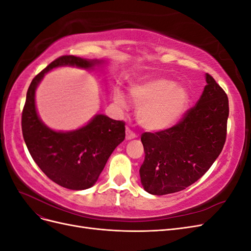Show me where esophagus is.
Instances as JSON below:
<instances>
[{
    "label": "esophagus",
    "instance_id": "obj_1",
    "mask_svg": "<svg viewBox=\"0 0 251 251\" xmlns=\"http://www.w3.org/2000/svg\"><path fill=\"white\" fill-rule=\"evenodd\" d=\"M137 137V135H136L131 128H128V127H126V140H132V139H134V138H136Z\"/></svg>",
    "mask_w": 251,
    "mask_h": 251
}]
</instances>
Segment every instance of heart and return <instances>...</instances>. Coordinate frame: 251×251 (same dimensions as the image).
<instances>
[{"instance_id":"obj_1","label":"heart","mask_w":251,"mask_h":251,"mask_svg":"<svg viewBox=\"0 0 251 251\" xmlns=\"http://www.w3.org/2000/svg\"><path fill=\"white\" fill-rule=\"evenodd\" d=\"M130 95L138 107V123L149 131H164L177 125L191 101L187 89L168 78L142 80L130 88ZM114 100L120 108H126L121 92L117 91Z\"/></svg>"}]
</instances>
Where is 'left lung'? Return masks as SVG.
Instances as JSON below:
<instances>
[{
    "mask_svg": "<svg viewBox=\"0 0 251 251\" xmlns=\"http://www.w3.org/2000/svg\"><path fill=\"white\" fill-rule=\"evenodd\" d=\"M206 86L194 108L168 130L141 135V184L151 195L183 191L206 173L226 140L228 97L206 73Z\"/></svg>",
    "mask_w": 251,
    "mask_h": 251,
    "instance_id": "8db88e82",
    "label": "left lung"
}]
</instances>
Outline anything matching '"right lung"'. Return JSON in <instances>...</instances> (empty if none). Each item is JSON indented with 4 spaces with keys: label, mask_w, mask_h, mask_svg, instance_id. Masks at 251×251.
I'll return each mask as SVG.
<instances>
[{
    "label": "right lung",
    "mask_w": 251,
    "mask_h": 251,
    "mask_svg": "<svg viewBox=\"0 0 251 251\" xmlns=\"http://www.w3.org/2000/svg\"><path fill=\"white\" fill-rule=\"evenodd\" d=\"M105 63L74 55L56 58L32 79L22 113V132L34 162L56 184L82 191L95 184L109 157L125 140V123L97 114L77 130L58 132L45 125L37 115L35 90L45 74L63 66L91 70Z\"/></svg>",
    "instance_id": "right-lung-1"
}]
</instances>
